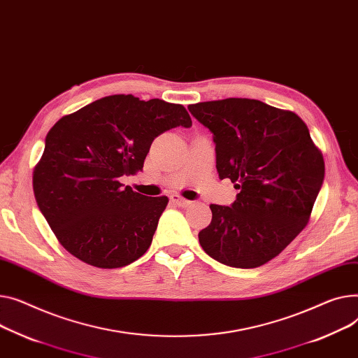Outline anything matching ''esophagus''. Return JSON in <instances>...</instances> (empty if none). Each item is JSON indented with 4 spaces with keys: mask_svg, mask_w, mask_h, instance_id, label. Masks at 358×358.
Segmentation results:
<instances>
[{
    "mask_svg": "<svg viewBox=\"0 0 358 358\" xmlns=\"http://www.w3.org/2000/svg\"><path fill=\"white\" fill-rule=\"evenodd\" d=\"M170 200H171L173 203H176L178 207H187V206L192 204V201L182 199V197H181V196H178V194H173V196L170 197Z\"/></svg>",
    "mask_w": 358,
    "mask_h": 358,
    "instance_id": "obj_1",
    "label": "esophagus"
}]
</instances>
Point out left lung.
Instances as JSON below:
<instances>
[{
    "label": "left lung",
    "mask_w": 358,
    "mask_h": 358,
    "mask_svg": "<svg viewBox=\"0 0 358 358\" xmlns=\"http://www.w3.org/2000/svg\"><path fill=\"white\" fill-rule=\"evenodd\" d=\"M210 129L216 169L239 189L234 203L210 204L211 223L199 233L203 250L223 265H265L308 224L325 165L302 119L256 99L188 105Z\"/></svg>",
    "instance_id": "1"
}]
</instances>
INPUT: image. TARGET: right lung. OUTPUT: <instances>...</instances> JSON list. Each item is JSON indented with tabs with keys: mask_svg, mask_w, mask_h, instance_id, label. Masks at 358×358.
Wrapping results in <instances>:
<instances>
[{
	"mask_svg": "<svg viewBox=\"0 0 358 358\" xmlns=\"http://www.w3.org/2000/svg\"><path fill=\"white\" fill-rule=\"evenodd\" d=\"M192 127L182 105L112 94L63 116L45 136L34 197L62 246L92 266H127L151 246L169 199L121 182L142 170L152 141Z\"/></svg>",
	"mask_w": 358,
	"mask_h": 358,
	"instance_id": "obj_1",
	"label": "right lung"
}]
</instances>
